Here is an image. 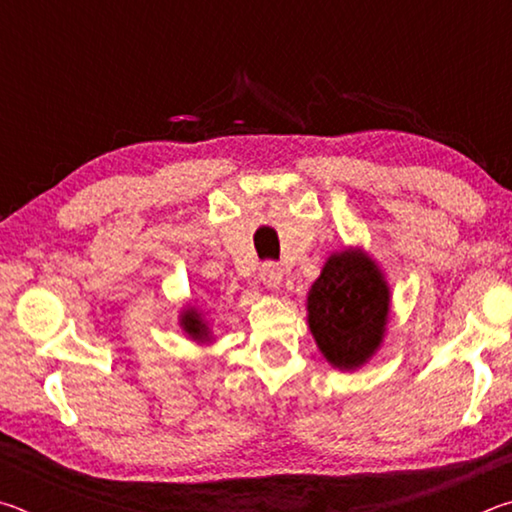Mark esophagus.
Returning a JSON list of instances; mask_svg holds the SVG:
<instances>
[{
  "label": "esophagus",
  "mask_w": 512,
  "mask_h": 512,
  "mask_svg": "<svg viewBox=\"0 0 512 512\" xmlns=\"http://www.w3.org/2000/svg\"><path fill=\"white\" fill-rule=\"evenodd\" d=\"M282 277H284V271L282 266L277 262H266L262 266V282L266 284L268 289H277L282 284Z\"/></svg>",
  "instance_id": "34e87169"
}]
</instances>
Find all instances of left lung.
<instances>
[{"instance_id": "left-lung-1", "label": "left lung", "mask_w": 512, "mask_h": 512, "mask_svg": "<svg viewBox=\"0 0 512 512\" xmlns=\"http://www.w3.org/2000/svg\"><path fill=\"white\" fill-rule=\"evenodd\" d=\"M391 293L384 275L361 250L332 255L311 284L309 329L323 357L339 370L366 363L384 339Z\"/></svg>"}]
</instances>
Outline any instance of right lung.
Returning <instances> with one entry per match:
<instances>
[{
    "label": "right lung",
    "mask_w": 512,
    "mask_h": 512,
    "mask_svg": "<svg viewBox=\"0 0 512 512\" xmlns=\"http://www.w3.org/2000/svg\"><path fill=\"white\" fill-rule=\"evenodd\" d=\"M183 329L192 336V339H198V341H205L207 336H210L205 320L201 318V314H196L194 309H187L183 314Z\"/></svg>",
    "instance_id": "obj_1"
}]
</instances>
